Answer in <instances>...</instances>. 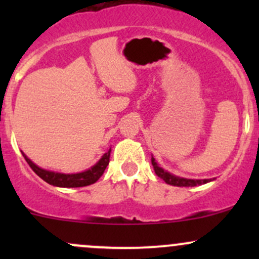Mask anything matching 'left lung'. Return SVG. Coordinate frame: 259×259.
<instances>
[{"label":"left lung","mask_w":259,"mask_h":259,"mask_svg":"<svg viewBox=\"0 0 259 259\" xmlns=\"http://www.w3.org/2000/svg\"><path fill=\"white\" fill-rule=\"evenodd\" d=\"M151 164H153L154 171H155L156 176L159 178H161L166 184L176 185V187H197V185L205 184V183L210 182L209 179H200V180H194V179H185V178H179V177L173 176V174L168 173L164 169H161L160 166L156 164L155 159L151 158Z\"/></svg>","instance_id":"obj_1"}]
</instances>
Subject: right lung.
<instances>
[{
    "label": "right lung",
    "instance_id": "obj_1",
    "mask_svg": "<svg viewBox=\"0 0 259 259\" xmlns=\"http://www.w3.org/2000/svg\"><path fill=\"white\" fill-rule=\"evenodd\" d=\"M110 151L111 150H109L108 153L104 154L103 158H101L93 168L77 174H61L55 173V171L45 170V169L38 168L36 164H33L25 154H23V156H25L26 161H27L28 165L31 166V169H32L41 179H44L46 183H49V184L62 188H77L94 184L96 180L103 176L106 166L109 165V161H110Z\"/></svg>",
    "mask_w": 259,
    "mask_h": 259
}]
</instances>
